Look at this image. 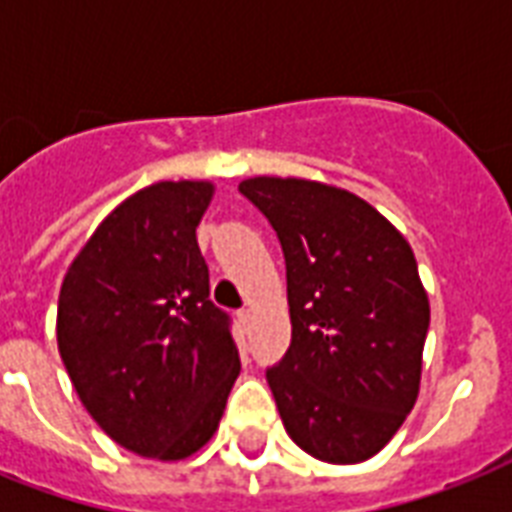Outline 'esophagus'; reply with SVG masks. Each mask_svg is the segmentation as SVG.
Wrapping results in <instances>:
<instances>
[{
  "mask_svg": "<svg viewBox=\"0 0 512 512\" xmlns=\"http://www.w3.org/2000/svg\"><path fill=\"white\" fill-rule=\"evenodd\" d=\"M236 316H239V321L244 324V327H249V321H252V311H249V308H241Z\"/></svg>",
  "mask_w": 512,
  "mask_h": 512,
  "instance_id": "1",
  "label": "esophagus"
}]
</instances>
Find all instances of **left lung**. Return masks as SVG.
<instances>
[{"label":"left lung","mask_w":512,"mask_h":512,"mask_svg":"<svg viewBox=\"0 0 512 512\" xmlns=\"http://www.w3.org/2000/svg\"><path fill=\"white\" fill-rule=\"evenodd\" d=\"M279 236L292 342L265 380L289 438L332 465L380 452L420 390L428 295L406 239L364 199L297 177L239 183Z\"/></svg>","instance_id":"obj_1"}]
</instances>
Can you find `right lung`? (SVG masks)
Returning a JSON list of instances; mask_svg holds the SVG:
<instances>
[{
  "label": "right lung",
  "mask_w": 512,
  "mask_h": 512,
  "mask_svg": "<svg viewBox=\"0 0 512 512\" xmlns=\"http://www.w3.org/2000/svg\"><path fill=\"white\" fill-rule=\"evenodd\" d=\"M209 183H156L119 204L68 268L58 350L92 420L116 444L183 460L223 417L241 361L209 300L196 241Z\"/></svg>",
  "instance_id": "obj_1"
}]
</instances>
